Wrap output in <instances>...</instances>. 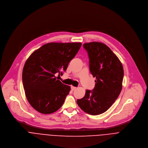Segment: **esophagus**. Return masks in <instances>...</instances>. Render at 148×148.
I'll use <instances>...</instances> for the list:
<instances>
[{"instance_id":"1","label":"esophagus","mask_w":148,"mask_h":148,"mask_svg":"<svg viewBox=\"0 0 148 148\" xmlns=\"http://www.w3.org/2000/svg\"><path fill=\"white\" fill-rule=\"evenodd\" d=\"M76 87H74V86H71V90H73H73H75L76 89Z\"/></svg>"}]
</instances>
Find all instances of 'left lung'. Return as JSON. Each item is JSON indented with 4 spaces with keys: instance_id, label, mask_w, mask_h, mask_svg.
Returning a JSON list of instances; mask_svg holds the SVG:
<instances>
[{
    "instance_id": "1",
    "label": "left lung",
    "mask_w": 148,
    "mask_h": 148,
    "mask_svg": "<svg viewBox=\"0 0 148 148\" xmlns=\"http://www.w3.org/2000/svg\"><path fill=\"white\" fill-rule=\"evenodd\" d=\"M83 46L89 58L90 73L96 80L93 90H87L84 96L77 100V104L86 113L99 115L106 112L119 96L123 87V66L106 44L92 42Z\"/></svg>"
}]
</instances>
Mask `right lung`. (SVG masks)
<instances>
[{
  "label": "right lung",
  "instance_id": "add662e5",
  "mask_svg": "<svg viewBox=\"0 0 148 148\" xmlns=\"http://www.w3.org/2000/svg\"><path fill=\"white\" fill-rule=\"evenodd\" d=\"M80 42H51L35 51L26 61L22 73L25 96L37 111L48 114L63 105L71 87L55 76L62 75L79 50Z\"/></svg>",
  "mask_w": 148,
  "mask_h": 148
}]
</instances>
